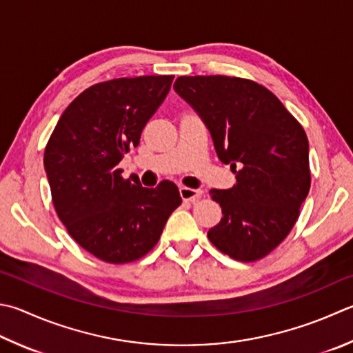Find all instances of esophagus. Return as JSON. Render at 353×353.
<instances>
[{
    "instance_id": "1",
    "label": "esophagus",
    "mask_w": 353,
    "mask_h": 353,
    "mask_svg": "<svg viewBox=\"0 0 353 353\" xmlns=\"http://www.w3.org/2000/svg\"><path fill=\"white\" fill-rule=\"evenodd\" d=\"M179 195H181L184 201L195 203L198 198H201L203 190L201 189H190V188H179Z\"/></svg>"
}]
</instances>
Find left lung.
I'll return each instance as SVG.
<instances>
[{"instance_id":"1","label":"left lung","mask_w":353,"mask_h":353,"mask_svg":"<svg viewBox=\"0 0 353 353\" xmlns=\"http://www.w3.org/2000/svg\"><path fill=\"white\" fill-rule=\"evenodd\" d=\"M174 89L236 175L232 189L210 190L223 210L208 232L210 243L238 261L265 256L289 235L309 194L304 129L270 90L249 79L179 77Z\"/></svg>"}]
</instances>
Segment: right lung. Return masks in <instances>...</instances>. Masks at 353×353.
I'll return each mask as SVG.
<instances>
[{"mask_svg": "<svg viewBox=\"0 0 353 353\" xmlns=\"http://www.w3.org/2000/svg\"><path fill=\"white\" fill-rule=\"evenodd\" d=\"M174 77L119 78L85 89L58 119L44 152L55 210L70 236L105 263L144 256L179 204L178 188L123 179L118 164L168 97Z\"/></svg>", "mask_w": 353, "mask_h": 353, "instance_id": "right-lung-1", "label": "right lung"}]
</instances>
